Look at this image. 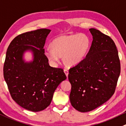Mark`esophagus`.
Instances as JSON below:
<instances>
[{
  "instance_id": "obj_1",
  "label": "esophagus",
  "mask_w": 126,
  "mask_h": 126,
  "mask_svg": "<svg viewBox=\"0 0 126 126\" xmlns=\"http://www.w3.org/2000/svg\"><path fill=\"white\" fill-rule=\"evenodd\" d=\"M64 73H65V74H66V77H67V78H68V74H69V71H68V69H64Z\"/></svg>"
}]
</instances>
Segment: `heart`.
Listing matches in <instances>:
<instances>
[{"label":"heart","instance_id":"heart-1","mask_svg":"<svg viewBox=\"0 0 126 126\" xmlns=\"http://www.w3.org/2000/svg\"><path fill=\"white\" fill-rule=\"evenodd\" d=\"M91 46L90 39L84 33L63 35L55 39L52 48L45 49V55L54 65L63 57V62L68 66L76 65L86 57Z\"/></svg>","mask_w":126,"mask_h":126}]
</instances>
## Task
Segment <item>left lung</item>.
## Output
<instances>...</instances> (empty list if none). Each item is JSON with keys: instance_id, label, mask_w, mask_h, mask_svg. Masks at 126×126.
Listing matches in <instances>:
<instances>
[{"instance_id": "8db88e82", "label": "left lung", "mask_w": 126, "mask_h": 126, "mask_svg": "<svg viewBox=\"0 0 126 126\" xmlns=\"http://www.w3.org/2000/svg\"><path fill=\"white\" fill-rule=\"evenodd\" d=\"M89 52L80 63L69 70L71 104L80 112H89L103 105L114 94L121 72L114 41L95 28Z\"/></svg>"}]
</instances>
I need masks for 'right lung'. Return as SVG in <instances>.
<instances>
[{
  "mask_svg": "<svg viewBox=\"0 0 126 126\" xmlns=\"http://www.w3.org/2000/svg\"><path fill=\"white\" fill-rule=\"evenodd\" d=\"M51 30L39 29L13 39L6 53L3 77L13 100L31 111L48 107L57 87L66 76L62 68L51 67L44 53L46 39ZM29 51L32 60L26 61Z\"/></svg>",
  "mask_w": 126,
  "mask_h": 126,
  "instance_id": "add662e5",
  "label": "right lung"
}]
</instances>
